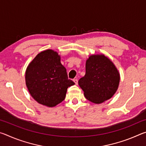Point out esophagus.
Here are the masks:
<instances>
[{
  "mask_svg": "<svg viewBox=\"0 0 146 146\" xmlns=\"http://www.w3.org/2000/svg\"><path fill=\"white\" fill-rule=\"evenodd\" d=\"M73 81H74V82H75V84L76 85H77L78 84V80L76 78H75V79H73Z\"/></svg>",
  "mask_w": 146,
  "mask_h": 146,
  "instance_id": "obj_1",
  "label": "esophagus"
}]
</instances>
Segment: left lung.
Returning a JSON list of instances; mask_svg holds the SVG:
<instances>
[{
  "label": "left lung",
  "mask_w": 146,
  "mask_h": 146,
  "mask_svg": "<svg viewBox=\"0 0 146 146\" xmlns=\"http://www.w3.org/2000/svg\"><path fill=\"white\" fill-rule=\"evenodd\" d=\"M120 82V73L104 55H91L86 62V74L78 80L88 100L101 104L111 98Z\"/></svg>",
  "instance_id": "obj_1"
}]
</instances>
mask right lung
Returning <instances> with one entry per match:
<instances>
[{"label":"right lung","mask_w":146,"mask_h":146,"mask_svg":"<svg viewBox=\"0 0 146 146\" xmlns=\"http://www.w3.org/2000/svg\"><path fill=\"white\" fill-rule=\"evenodd\" d=\"M25 79L31 97L49 108L62 102L68 87L75 84L68 79L60 55L52 49L42 51L34 58L26 69Z\"/></svg>","instance_id":"1"}]
</instances>
